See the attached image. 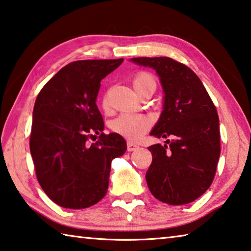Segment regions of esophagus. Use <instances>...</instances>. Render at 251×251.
Here are the masks:
<instances>
[{
  "instance_id": "1",
  "label": "esophagus",
  "mask_w": 251,
  "mask_h": 251,
  "mask_svg": "<svg viewBox=\"0 0 251 251\" xmlns=\"http://www.w3.org/2000/svg\"><path fill=\"white\" fill-rule=\"evenodd\" d=\"M137 145H135L134 143L132 142H127V150H128V152H133V151L137 150Z\"/></svg>"
}]
</instances>
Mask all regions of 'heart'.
<instances>
[{
  "mask_svg": "<svg viewBox=\"0 0 251 251\" xmlns=\"http://www.w3.org/2000/svg\"><path fill=\"white\" fill-rule=\"evenodd\" d=\"M153 83L155 80L152 75L147 73H138L133 78V85L135 89L140 91L143 87ZM101 106L104 109L108 108V96L107 94L102 97ZM154 118L147 114L137 113H123L111 123V129L115 133L122 135L123 137L129 141H138L147 130L152 128Z\"/></svg>",
  "mask_w": 251,
  "mask_h": 251,
  "instance_id": "heart-1",
  "label": "heart"
}]
</instances>
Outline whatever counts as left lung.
Instances as JSON below:
<instances>
[{
  "label": "left lung",
  "mask_w": 251,
  "mask_h": 251,
  "mask_svg": "<svg viewBox=\"0 0 251 251\" xmlns=\"http://www.w3.org/2000/svg\"><path fill=\"white\" fill-rule=\"evenodd\" d=\"M156 70L164 91V109L151 135L172 138L149 147L153 161L146 172L151 193L171 205L188 204L210 188L220 157L217 108L200 78L168 57L133 58Z\"/></svg>",
  "instance_id": "8db88e82"
}]
</instances>
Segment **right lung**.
Here are the masks:
<instances>
[{
    "label": "right lung",
    "mask_w": 251,
    "mask_h": 251,
    "mask_svg": "<svg viewBox=\"0 0 251 251\" xmlns=\"http://www.w3.org/2000/svg\"><path fill=\"white\" fill-rule=\"evenodd\" d=\"M123 61L71 62L35 99L30 135L35 176L47 196L63 208L85 209L100 201L108 189L111 161L126 152L121 135L102 132L104 119L96 105L101 79Z\"/></svg>",
    "instance_id": "right-lung-1"
}]
</instances>
